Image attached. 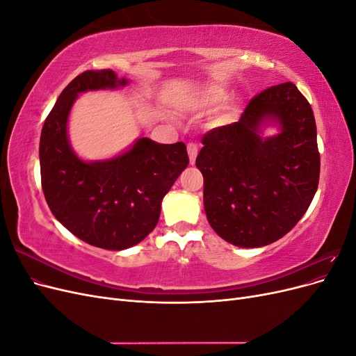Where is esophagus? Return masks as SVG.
I'll use <instances>...</instances> for the list:
<instances>
[{
  "mask_svg": "<svg viewBox=\"0 0 356 356\" xmlns=\"http://www.w3.org/2000/svg\"><path fill=\"white\" fill-rule=\"evenodd\" d=\"M187 152H188V159H190V165L196 163V157L199 153V148L196 144H188L187 145Z\"/></svg>",
  "mask_w": 356,
  "mask_h": 356,
  "instance_id": "esophagus-1",
  "label": "esophagus"
}]
</instances>
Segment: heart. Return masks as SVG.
I'll list each match as a JSON object with an SVG mask.
<instances>
[{
    "label": "heart",
    "mask_w": 356,
    "mask_h": 356,
    "mask_svg": "<svg viewBox=\"0 0 356 356\" xmlns=\"http://www.w3.org/2000/svg\"><path fill=\"white\" fill-rule=\"evenodd\" d=\"M227 98H229L227 90L221 89V88H215V89H211L203 95L202 104L204 106H208V108H215V106L222 105Z\"/></svg>",
    "instance_id": "heart-1"
}]
</instances>
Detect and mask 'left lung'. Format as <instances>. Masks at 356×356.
Returning <instances> with one entry per match:
<instances>
[{
  "label": "left lung",
  "mask_w": 356,
  "mask_h": 356,
  "mask_svg": "<svg viewBox=\"0 0 356 356\" xmlns=\"http://www.w3.org/2000/svg\"><path fill=\"white\" fill-rule=\"evenodd\" d=\"M270 125L278 134L264 137ZM202 144L196 166L204 212L225 242L266 246L303 217L318 188L321 160L314 111L296 84L258 93L239 122L212 129Z\"/></svg>",
  "instance_id": "1"
}]
</instances>
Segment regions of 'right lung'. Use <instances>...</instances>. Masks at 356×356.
I'll list each match as a JSON object with an SVG mask.
<instances>
[{
    "instance_id": "1",
    "label": "right lung",
    "mask_w": 356,
    "mask_h": 356,
    "mask_svg": "<svg viewBox=\"0 0 356 356\" xmlns=\"http://www.w3.org/2000/svg\"><path fill=\"white\" fill-rule=\"evenodd\" d=\"M127 83L111 70L77 75L59 95L40 138L41 186L51 213L79 239L111 251L135 246L154 230L161 200L188 165L184 143L149 138L105 160L88 161L74 152L68 138L74 102L81 93Z\"/></svg>"
}]
</instances>
